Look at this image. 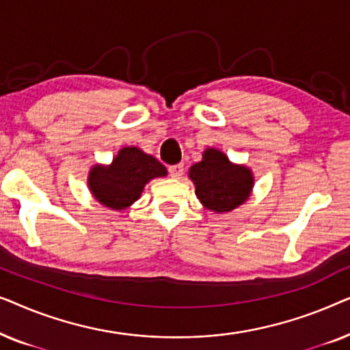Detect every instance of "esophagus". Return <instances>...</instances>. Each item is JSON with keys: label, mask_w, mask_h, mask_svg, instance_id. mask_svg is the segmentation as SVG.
Segmentation results:
<instances>
[{"label": "esophagus", "mask_w": 350, "mask_h": 350, "mask_svg": "<svg viewBox=\"0 0 350 350\" xmlns=\"http://www.w3.org/2000/svg\"><path fill=\"white\" fill-rule=\"evenodd\" d=\"M183 172H185L183 164H175V165L169 167V174H170L172 178H180V176L183 175Z\"/></svg>", "instance_id": "esophagus-1"}]
</instances>
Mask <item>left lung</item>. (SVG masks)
<instances>
[{"label":"left lung","instance_id":"8db88e82","mask_svg":"<svg viewBox=\"0 0 350 350\" xmlns=\"http://www.w3.org/2000/svg\"><path fill=\"white\" fill-rule=\"evenodd\" d=\"M200 202L213 212H229L248 198L253 188L252 172L247 167L229 164L218 150H207L202 161L189 169Z\"/></svg>","mask_w":350,"mask_h":350}]
</instances>
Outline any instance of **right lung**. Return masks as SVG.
I'll return each mask as SVG.
<instances>
[{
    "mask_svg": "<svg viewBox=\"0 0 350 350\" xmlns=\"http://www.w3.org/2000/svg\"><path fill=\"white\" fill-rule=\"evenodd\" d=\"M167 175L165 167L138 148H122L109 167L95 165L89 175V188L95 199L109 208H126L140 198L151 178Z\"/></svg>",
    "mask_w": 350,
    "mask_h": 350,
    "instance_id": "right-lung-1",
    "label": "right lung"
}]
</instances>
